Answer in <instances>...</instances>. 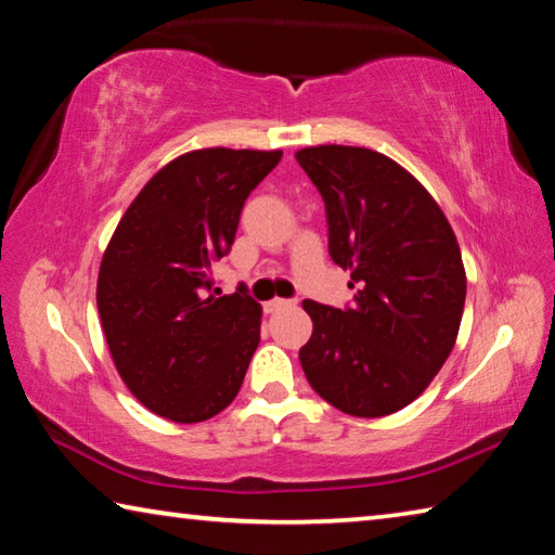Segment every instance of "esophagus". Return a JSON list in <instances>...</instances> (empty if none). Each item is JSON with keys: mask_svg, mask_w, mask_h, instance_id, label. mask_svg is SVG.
<instances>
[{"mask_svg": "<svg viewBox=\"0 0 555 555\" xmlns=\"http://www.w3.org/2000/svg\"><path fill=\"white\" fill-rule=\"evenodd\" d=\"M294 306V300H286V298H271L269 304H264V311L267 313H276V311H284V308Z\"/></svg>", "mask_w": 555, "mask_h": 555, "instance_id": "34e87169", "label": "esophagus"}]
</instances>
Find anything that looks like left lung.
Wrapping results in <instances>:
<instances>
[{
    "label": "left lung",
    "instance_id": "obj_1",
    "mask_svg": "<svg viewBox=\"0 0 555 555\" xmlns=\"http://www.w3.org/2000/svg\"><path fill=\"white\" fill-rule=\"evenodd\" d=\"M296 162L325 201L327 247L350 269L352 306L304 300L313 335L300 367L315 393L350 416L409 406L443 367L465 308L455 232L424 185L364 146H308Z\"/></svg>",
    "mask_w": 555,
    "mask_h": 555
}]
</instances>
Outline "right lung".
<instances>
[{
    "label": "right lung",
    "instance_id": "obj_1",
    "mask_svg": "<svg viewBox=\"0 0 555 555\" xmlns=\"http://www.w3.org/2000/svg\"><path fill=\"white\" fill-rule=\"evenodd\" d=\"M281 152L195 149L149 181L102 255L98 311L127 389L176 424L208 421L237 397L259 345L261 306L215 296L247 195Z\"/></svg>",
    "mask_w": 555,
    "mask_h": 555
}]
</instances>
